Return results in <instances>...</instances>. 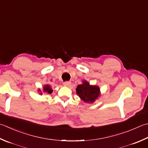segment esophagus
Instances as JSON below:
<instances>
[{"label":"esophagus","instance_id":"esophagus-1","mask_svg":"<svg viewBox=\"0 0 148 148\" xmlns=\"http://www.w3.org/2000/svg\"><path fill=\"white\" fill-rule=\"evenodd\" d=\"M71 82H65L63 83V85L65 86H69L71 85Z\"/></svg>","mask_w":148,"mask_h":148}]
</instances>
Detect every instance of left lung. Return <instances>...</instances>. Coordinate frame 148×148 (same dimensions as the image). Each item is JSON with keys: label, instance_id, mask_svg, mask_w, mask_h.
I'll return each instance as SVG.
<instances>
[{"label": "left lung", "instance_id": "1", "mask_svg": "<svg viewBox=\"0 0 148 148\" xmlns=\"http://www.w3.org/2000/svg\"><path fill=\"white\" fill-rule=\"evenodd\" d=\"M76 94L81 100L85 103H93L101 95L100 88L98 86L91 85L86 80L77 86Z\"/></svg>", "mask_w": 148, "mask_h": 148}]
</instances>
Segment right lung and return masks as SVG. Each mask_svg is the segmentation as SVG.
I'll use <instances>...</instances> for the list:
<instances>
[{
	"mask_svg": "<svg viewBox=\"0 0 148 148\" xmlns=\"http://www.w3.org/2000/svg\"><path fill=\"white\" fill-rule=\"evenodd\" d=\"M38 92H39L40 95H42L43 94V93L50 94L53 92V89H52L50 85H49V84H46V85H44L43 86L42 90L40 89V88L38 89Z\"/></svg>",
	"mask_w": 148,
	"mask_h": 148,
	"instance_id": "right-lung-1",
	"label": "right lung"
}]
</instances>
